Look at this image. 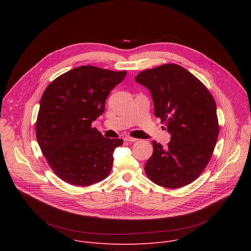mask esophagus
<instances>
[{"label": "esophagus", "mask_w": 251, "mask_h": 251, "mask_svg": "<svg viewBox=\"0 0 251 251\" xmlns=\"http://www.w3.org/2000/svg\"><path fill=\"white\" fill-rule=\"evenodd\" d=\"M124 140H125V141H127V142H130V143H134V142L138 141V139H136V138H132V137H129V136L125 137V138H124Z\"/></svg>", "instance_id": "34e87169"}]
</instances>
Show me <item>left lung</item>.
<instances>
[{
  "instance_id": "1",
  "label": "left lung",
  "mask_w": 251,
  "mask_h": 251,
  "mask_svg": "<svg viewBox=\"0 0 251 251\" xmlns=\"http://www.w3.org/2000/svg\"><path fill=\"white\" fill-rule=\"evenodd\" d=\"M135 80L149 89L155 116L171 135L167 147L153 141L146 175L169 189L191 184L206 167L218 140L214 99L190 71L174 63L141 71Z\"/></svg>"
}]
</instances>
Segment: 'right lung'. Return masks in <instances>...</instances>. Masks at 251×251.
Returning <instances> with one entry per match:
<instances>
[{"label": "right lung", "instance_id": "1", "mask_svg": "<svg viewBox=\"0 0 251 251\" xmlns=\"http://www.w3.org/2000/svg\"><path fill=\"white\" fill-rule=\"evenodd\" d=\"M126 74L82 65L61 75L45 90L35 133L50 167L64 182L85 187L109 175L114 150L123 140L104 138L91 124Z\"/></svg>", "mask_w": 251, "mask_h": 251}]
</instances>
